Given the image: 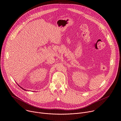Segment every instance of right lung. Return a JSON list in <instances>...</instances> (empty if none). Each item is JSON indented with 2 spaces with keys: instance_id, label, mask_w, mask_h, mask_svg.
Instances as JSON below:
<instances>
[{
  "instance_id": "right-lung-1",
  "label": "right lung",
  "mask_w": 121,
  "mask_h": 121,
  "mask_svg": "<svg viewBox=\"0 0 121 121\" xmlns=\"http://www.w3.org/2000/svg\"><path fill=\"white\" fill-rule=\"evenodd\" d=\"M21 87V88H22V89H23V90H25V89H23V88H22V87Z\"/></svg>"
}]
</instances>
